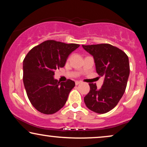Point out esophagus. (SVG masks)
Wrapping results in <instances>:
<instances>
[{"mask_svg":"<svg viewBox=\"0 0 147 147\" xmlns=\"http://www.w3.org/2000/svg\"><path fill=\"white\" fill-rule=\"evenodd\" d=\"M82 83V82H80V81H76V85H78V84H81Z\"/></svg>","mask_w":147,"mask_h":147,"instance_id":"1","label":"esophagus"}]
</instances>
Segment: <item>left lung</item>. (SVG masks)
Segmentation results:
<instances>
[{
  "mask_svg": "<svg viewBox=\"0 0 147 147\" xmlns=\"http://www.w3.org/2000/svg\"><path fill=\"white\" fill-rule=\"evenodd\" d=\"M82 47L93 56L98 75L104 77L100 89L96 84H89L90 90L84 97V102L92 111L106 113L117 105L125 92L130 74L128 57L123 51L110 44Z\"/></svg>",
  "mask_w": 147,
  "mask_h": 147,
  "instance_id": "1",
  "label": "left lung"
}]
</instances>
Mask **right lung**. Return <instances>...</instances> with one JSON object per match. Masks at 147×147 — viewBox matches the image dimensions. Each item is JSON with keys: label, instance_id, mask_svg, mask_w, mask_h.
Wrapping results in <instances>:
<instances>
[{"label": "right lung", "instance_id": "1", "mask_svg": "<svg viewBox=\"0 0 147 147\" xmlns=\"http://www.w3.org/2000/svg\"><path fill=\"white\" fill-rule=\"evenodd\" d=\"M80 47L48 40L34 47L23 60V84L28 98L38 111L55 113L63 107L75 82L54 79L55 70L65 65L68 56Z\"/></svg>", "mask_w": 147, "mask_h": 147}]
</instances>
